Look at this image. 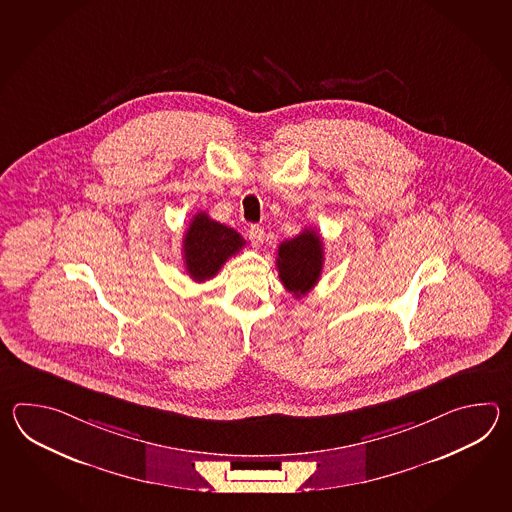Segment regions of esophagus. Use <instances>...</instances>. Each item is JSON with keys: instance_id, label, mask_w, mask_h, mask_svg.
Listing matches in <instances>:
<instances>
[{"instance_id": "34e87169", "label": "esophagus", "mask_w": 512, "mask_h": 512, "mask_svg": "<svg viewBox=\"0 0 512 512\" xmlns=\"http://www.w3.org/2000/svg\"><path fill=\"white\" fill-rule=\"evenodd\" d=\"M247 234H249V240H251L252 245H254V247H260L261 240H263V234H265L260 225H251Z\"/></svg>"}]
</instances>
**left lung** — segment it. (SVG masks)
Returning a JSON list of instances; mask_svg holds the SVG:
<instances>
[{
	"mask_svg": "<svg viewBox=\"0 0 512 512\" xmlns=\"http://www.w3.org/2000/svg\"><path fill=\"white\" fill-rule=\"evenodd\" d=\"M276 267L289 293L296 298L309 293L320 280L324 267V245L316 230L304 229L293 240L282 241Z\"/></svg>",
	"mask_w": 512,
	"mask_h": 512,
	"instance_id": "1",
	"label": "left lung"
}]
</instances>
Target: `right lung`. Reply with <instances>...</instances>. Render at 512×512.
Wrapping results in <instances>:
<instances>
[{
  "instance_id": "right-lung-1",
  "label": "right lung",
  "mask_w": 512,
  "mask_h": 512,
  "mask_svg": "<svg viewBox=\"0 0 512 512\" xmlns=\"http://www.w3.org/2000/svg\"><path fill=\"white\" fill-rule=\"evenodd\" d=\"M245 247V240L234 229L197 212L183 238L186 272L194 282H205L218 274L230 256Z\"/></svg>"
}]
</instances>
